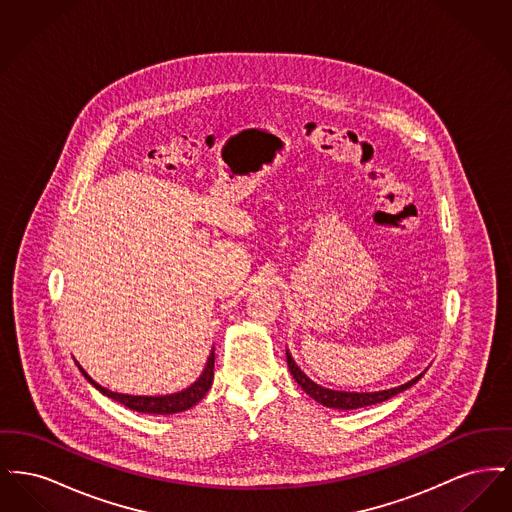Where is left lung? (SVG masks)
Wrapping results in <instances>:
<instances>
[{
  "instance_id": "left-lung-1",
  "label": "left lung",
  "mask_w": 512,
  "mask_h": 512,
  "mask_svg": "<svg viewBox=\"0 0 512 512\" xmlns=\"http://www.w3.org/2000/svg\"><path fill=\"white\" fill-rule=\"evenodd\" d=\"M286 359H288V366H290V372H292L295 382L303 388V391L307 395H311L315 401H318L320 405L324 407H330V409H343V411H349V409H361V407H368V405H376V403H382V401H388L393 395L401 393V391L411 388L413 384H416L420 376H416L411 382L399 386V388H393V390L374 391V393H355V391H334L328 390V388H322L315 384L311 378H307V374L301 372V368L295 365V361L290 355V351H286Z\"/></svg>"
}]
</instances>
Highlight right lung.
Instances as JSON below:
<instances>
[{"mask_svg":"<svg viewBox=\"0 0 512 512\" xmlns=\"http://www.w3.org/2000/svg\"><path fill=\"white\" fill-rule=\"evenodd\" d=\"M213 368H215V351H211L207 366L203 370V374L197 378L188 390L180 391V393H172V395H159V397H142V395H124V393H113V391L101 388L96 384L82 368V374L88 378V382L101 391L103 395L115 399L122 403L124 407L138 411V413H151V414H174L180 411H186L190 407H194L195 403H199L203 399V395L209 391L211 384H213Z\"/></svg>","mask_w":512,"mask_h":512,"instance_id":"add662e5","label":"right lung"}]
</instances>
